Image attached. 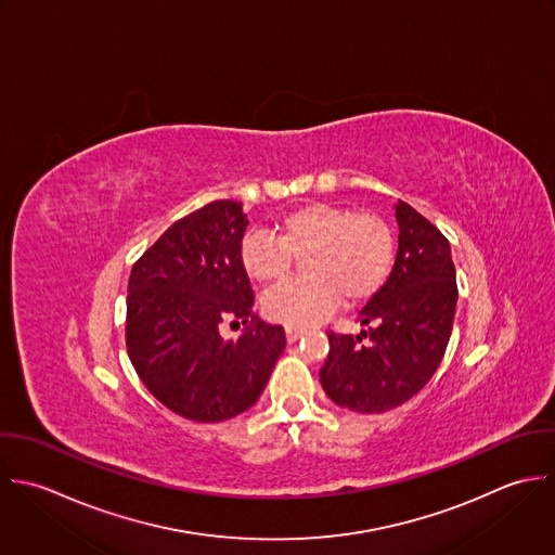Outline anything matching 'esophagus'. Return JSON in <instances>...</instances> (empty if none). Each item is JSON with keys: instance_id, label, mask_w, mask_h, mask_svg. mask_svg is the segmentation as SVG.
<instances>
[{"instance_id": "34e87169", "label": "esophagus", "mask_w": 555, "mask_h": 555, "mask_svg": "<svg viewBox=\"0 0 555 555\" xmlns=\"http://www.w3.org/2000/svg\"><path fill=\"white\" fill-rule=\"evenodd\" d=\"M302 333H305V331H302V328H298V326H289V324L285 326V337H287V341H289V344L298 341V339L302 337Z\"/></svg>"}]
</instances>
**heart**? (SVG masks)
<instances>
[{"label": "heart", "mask_w": 555, "mask_h": 555, "mask_svg": "<svg viewBox=\"0 0 555 555\" xmlns=\"http://www.w3.org/2000/svg\"><path fill=\"white\" fill-rule=\"evenodd\" d=\"M302 255L305 276L263 298V313L274 322L307 326L333 313L341 300L359 305L372 298L393 270L396 233L380 214L307 203L287 211L274 235L250 231L240 244L244 272L261 285L283 281L294 257Z\"/></svg>", "instance_id": "heart-1"}]
</instances>
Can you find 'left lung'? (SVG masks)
Masks as SVG:
<instances>
[{
  "label": "left lung",
  "instance_id": "left-lung-1",
  "mask_svg": "<svg viewBox=\"0 0 555 555\" xmlns=\"http://www.w3.org/2000/svg\"><path fill=\"white\" fill-rule=\"evenodd\" d=\"M396 218L400 248L393 270L357 318L367 331L357 337L328 331V357L320 370L326 396L357 413H385L420 393L454 326L459 287L448 237L406 203H398Z\"/></svg>",
  "mask_w": 555,
  "mask_h": 555
}]
</instances>
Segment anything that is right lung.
I'll return each instance as SVG.
<instances>
[{"instance_id":"obj_1","label":"right lung","mask_w":555,"mask_h":555,"mask_svg":"<svg viewBox=\"0 0 555 555\" xmlns=\"http://www.w3.org/2000/svg\"><path fill=\"white\" fill-rule=\"evenodd\" d=\"M246 227L240 203L214 201L170 224L129 274V361L155 400L192 422L250 409L285 350L283 326L253 313L240 261ZM229 319L247 324L237 340L219 337Z\"/></svg>"}]
</instances>
